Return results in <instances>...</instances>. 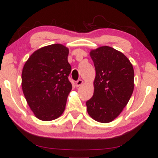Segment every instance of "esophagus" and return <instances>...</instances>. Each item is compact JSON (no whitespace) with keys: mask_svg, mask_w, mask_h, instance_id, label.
<instances>
[{"mask_svg":"<svg viewBox=\"0 0 158 158\" xmlns=\"http://www.w3.org/2000/svg\"><path fill=\"white\" fill-rule=\"evenodd\" d=\"M82 84H83V81L81 80V79H79V80H78L77 82H76V87H80V86L82 85Z\"/></svg>","mask_w":158,"mask_h":158,"instance_id":"esophagus-1","label":"esophagus"}]
</instances>
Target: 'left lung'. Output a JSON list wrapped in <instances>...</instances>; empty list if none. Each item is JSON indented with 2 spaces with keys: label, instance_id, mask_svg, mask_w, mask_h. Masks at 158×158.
<instances>
[{
  "label": "left lung",
  "instance_id": "1",
  "mask_svg": "<svg viewBox=\"0 0 158 158\" xmlns=\"http://www.w3.org/2000/svg\"><path fill=\"white\" fill-rule=\"evenodd\" d=\"M96 76L94 94L87 101V113L96 121L109 123L122 112L133 93V66L121 52L102 46L89 52Z\"/></svg>",
  "mask_w": 158,
  "mask_h": 158
}]
</instances>
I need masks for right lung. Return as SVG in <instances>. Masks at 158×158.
<instances>
[{
	"label": "right lung",
	"instance_id": "right-lung-1",
	"mask_svg": "<svg viewBox=\"0 0 158 158\" xmlns=\"http://www.w3.org/2000/svg\"><path fill=\"white\" fill-rule=\"evenodd\" d=\"M69 52L61 44L45 46L34 52L23 67V93L31 111L42 121L58 118L66 108L72 89L68 79L71 71Z\"/></svg>",
	"mask_w": 158,
	"mask_h": 158
}]
</instances>
